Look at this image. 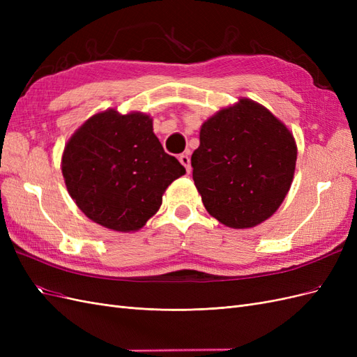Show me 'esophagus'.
Listing matches in <instances>:
<instances>
[{
    "instance_id": "esophagus-1",
    "label": "esophagus",
    "mask_w": 357,
    "mask_h": 357,
    "mask_svg": "<svg viewBox=\"0 0 357 357\" xmlns=\"http://www.w3.org/2000/svg\"><path fill=\"white\" fill-rule=\"evenodd\" d=\"M178 160H180V164H181L183 167H185L188 171H190V158H189V155H188V153H183V155H180Z\"/></svg>"
}]
</instances>
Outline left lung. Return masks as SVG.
<instances>
[{
  "label": "left lung",
  "instance_id": "obj_1",
  "mask_svg": "<svg viewBox=\"0 0 357 357\" xmlns=\"http://www.w3.org/2000/svg\"><path fill=\"white\" fill-rule=\"evenodd\" d=\"M294 134L266 107L240 98L201 126L192 155L205 210L222 225L248 229L278 210L295 176Z\"/></svg>",
  "mask_w": 357,
  "mask_h": 357
}]
</instances>
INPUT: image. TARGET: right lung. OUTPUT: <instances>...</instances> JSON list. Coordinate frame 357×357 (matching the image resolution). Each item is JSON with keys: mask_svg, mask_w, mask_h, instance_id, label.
I'll return each mask as SVG.
<instances>
[{"mask_svg": "<svg viewBox=\"0 0 357 357\" xmlns=\"http://www.w3.org/2000/svg\"><path fill=\"white\" fill-rule=\"evenodd\" d=\"M61 169L75 205L116 232L142 229L167 188L186 174L159 143L152 117L116 109L95 113L70 137Z\"/></svg>", "mask_w": 357, "mask_h": 357, "instance_id": "add662e5", "label": "right lung"}]
</instances>
